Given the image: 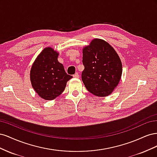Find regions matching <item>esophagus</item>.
Masks as SVG:
<instances>
[{
    "mask_svg": "<svg viewBox=\"0 0 157 157\" xmlns=\"http://www.w3.org/2000/svg\"><path fill=\"white\" fill-rule=\"evenodd\" d=\"M79 74H78V73H76L75 75H73V77H75V78H79Z\"/></svg>",
    "mask_w": 157,
    "mask_h": 157,
    "instance_id": "1",
    "label": "esophagus"
}]
</instances>
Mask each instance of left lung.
<instances>
[{
    "label": "left lung",
    "mask_w": 157,
    "mask_h": 157,
    "mask_svg": "<svg viewBox=\"0 0 157 157\" xmlns=\"http://www.w3.org/2000/svg\"><path fill=\"white\" fill-rule=\"evenodd\" d=\"M82 80L88 91L99 97L111 94L122 75V63L113 47L101 39L93 40L82 50Z\"/></svg>",
    "instance_id": "obj_1"
}]
</instances>
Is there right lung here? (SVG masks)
Here are the masks:
<instances>
[{
  "mask_svg": "<svg viewBox=\"0 0 157 157\" xmlns=\"http://www.w3.org/2000/svg\"><path fill=\"white\" fill-rule=\"evenodd\" d=\"M58 54L46 48L38 56L31 69L33 88L46 100H52L61 94L72 76L65 73L63 65L58 61Z\"/></svg>",
  "mask_w": 157,
  "mask_h": 157,
  "instance_id": "right-lung-1",
  "label": "right lung"
}]
</instances>
